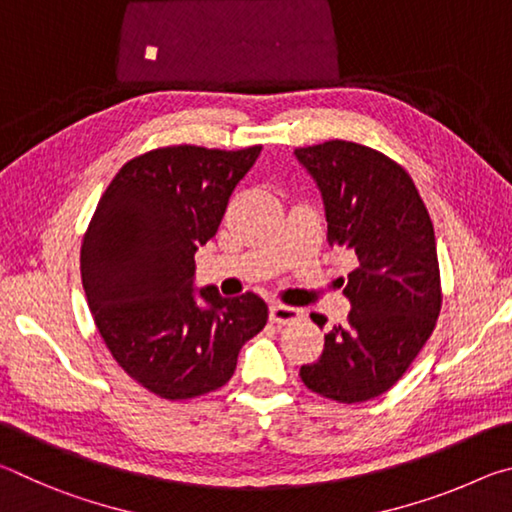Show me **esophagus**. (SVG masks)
Here are the masks:
<instances>
[{
  "mask_svg": "<svg viewBox=\"0 0 512 512\" xmlns=\"http://www.w3.org/2000/svg\"><path fill=\"white\" fill-rule=\"evenodd\" d=\"M268 316H271V320L277 325H289V323H296V320L300 318V309L275 302V305H271V314Z\"/></svg>",
  "mask_w": 512,
  "mask_h": 512,
  "instance_id": "esophagus-1",
  "label": "esophagus"
}]
</instances>
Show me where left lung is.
<instances>
[{
    "instance_id": "8db88e82",
    "label": "left lung",
    "mask_w": 512,
    "mask_h": 512,
    "mask_svg": "<svg viewBox=\"0 0 512 512\" xmlns=\"http://www.w3.org/2000/svg\"><path fill=\"white\" fill-rule=\"evenodd\" d=\"M296 158L323 194L327 241L359 259L343 289L348 320L329 327L300 377L327 400L368 402L402 379L436 327L443 289L431 216L402 164L370 146L329 140L300 146Z\"/></svg>"
}]
</instances>
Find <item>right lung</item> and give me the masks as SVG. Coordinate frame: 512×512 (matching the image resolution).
I'll return each mask as SVG.
<instances>
[{"label": "right lung", "mask_w": 512, "mask_h": 512, "mask_svg": "<svg viewBox=\"0 0 512 512\" xmlns=\"http://www.w3.org/2000/svg\"><path fill=\"white\" fill-rule=\"evenodd\" d=\"M262 146L178 144L117 171L85 230L81 277L94 325L121 370L162 400L219 391L239 350L268 320L255 293L194 296V255L210 241L230 194Z\"/></svg>", "instance_id": "obj_1"}]
</instances>
